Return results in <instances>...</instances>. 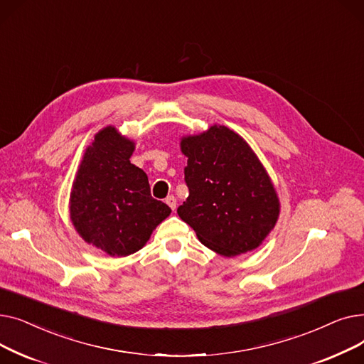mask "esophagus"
Returning <instances> with one entry per match:
<instances>
[{"mask_svg":"<svg viewBox=\"0 0 364 364\" xmlns=\"http://www.w3.org/2000/svg\"><path fill=\"white\" fill-rule=\"evenodd\" d=\"M165 203L172 209V211H174L176 206H177V199H176L174 196H168V198L165 199Z\"/></svg>","mask_w":364,"mask_h":364,"instance_id":"obj_1","label":"esophagus"}]
</instances>
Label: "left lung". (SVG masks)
Returning <instances> with one entry per match:
<instances>
[{
	"instance_id": "8db88e82",
	"label": "left lung",
	"mask_w": 364,
	"mask_h": 364,
	"mask_svg": "<svg viewBox=\"0 0 364 364\" xmlns=\"http://www.w3.org/2000/svg\"><path fill=\"white\" fill-rule=\"evenodd\" d=\"M188 198L177 214L223 257L257 250L274 228L280 203L272 178L237 132L213 125L181 139Z\"/></svg>"
}]
</instances>
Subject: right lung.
Here are the masks:
<instances>
[{"instance_id":"1","label":"right lung","mask_w":364,"mask_h":364,"mask_svg":"<svg viewBox=\"0 0 364 364\" xmlns=\"http://www.w3.org/2000/svg\"><path fill=\"white\" fill-rule=\"evenodd\" d=\"M136 144L109 125L85 149L72 184L69 214L75 230L110 257L146 245L171 208L153 199L146 172L129 158Z\"/></svg>"}]
</instances>
